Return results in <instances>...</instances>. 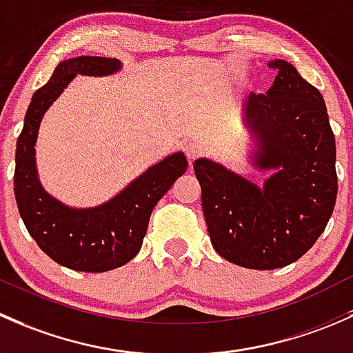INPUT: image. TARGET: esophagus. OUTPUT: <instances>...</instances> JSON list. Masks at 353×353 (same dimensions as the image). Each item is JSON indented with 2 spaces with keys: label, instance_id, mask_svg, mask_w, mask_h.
<instances>
[{
  "label": "esophagus",
  "instance_id": "34e87169",
  "mask_svg": "<svg viewBox=\"0 0 353 353\" xmlns=\"http://www.w3.org/2000/svg\"><path fill=\"white\" fill-rule=\"evenodd\" d=\"M185 154H187L188 161H190V165H192V163H194L195 159L202 154V146L199 143H195V141H190V143L185 144Z\"/></svg>",
  "mask_w": 353,
  "mask_h": 353
}]
</instances>
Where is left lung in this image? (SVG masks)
<instances>
[{
	"instance_id": "obj_1",
	"label": "left lung",
	"mask_w": 353,
	"mask_h": 353,
	"mask_svg": "<svg viewBox=\"0 0 353 353\" xmlns=\"http://www.w3.org/2000/svg\"><path fill=\"white\" fill-rule=\"evenodd\" d=\"M267 95L248 97L245 121L258 139L256 165L275 170L258 188L223 165L197 159L210 243L224 260L272 270L299 260L325 231L336 202L335 134L321 93L287 61Z\"/></svg>"
}]
</instances>
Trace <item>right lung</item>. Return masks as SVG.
<instances>
[{
	"instance_id": "add662e5",
	"label": "right lung",
	"mask_w": 353,
	"mask_h": 353,
	"mask_svg": "<svg viewBox=\"0 0 353 353\" xmlns=\"http://www.w3.org/2000/svg\"><path fill=\"white\" fill-rule=\"evenodd\" d=\"M112 57L81 56L63 61L52 78L34 93L14 154V199L25 228L47 256L79 272H107L122 267L139 253L154 205L173 181L187 172L181 152L168 156L95 209H69L39 183L35 141L43 112L76 74L103 76L117 71Z\"/></svg>"
}]
</instances>
